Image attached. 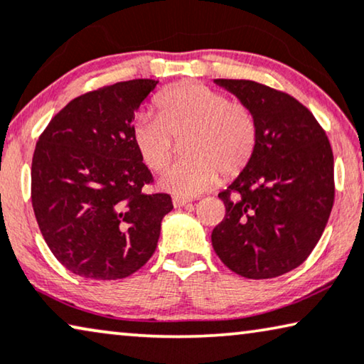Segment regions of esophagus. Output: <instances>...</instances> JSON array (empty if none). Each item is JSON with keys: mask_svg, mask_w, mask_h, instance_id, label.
I'll use <instances>...</instances> for the list:
<instances>
[{"mask_svg": "<svg viewBox=\"0 0 364 364\" xmlns=\"http://www.w3.org/2000/svg\"><path fill=\"white\" fill-rule=\"evenodd\" d=\"M172 203H173V207L178 208V207H183V205L191 203V198H183V197H173V198H172Z\"/></svg>", "mask_w": 364, "mask_h": 364, "instance_id": "esophagus-1", "label": "esophagus"}]
</instances>
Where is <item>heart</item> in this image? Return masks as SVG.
Returning a JSON list of instances; mask_svg holds the SVG:
<instances>
[{"label":"heart","instance_id":"obj_1","mask_svg":"<svg viewBox=\"0 0 364 364\" xmlns=\"http://www.w3.org/2000/svg\"><path fill=\"white\" fill-rule=\"evenodd\" d=\"M157 113L134 119L131 138L141 161L161 172L169 164L176 138H186L187 157L161 177V187L176 197L191 198L215 186L220 177H235L250 164L257 146V123L250 107L228 100L207 85L186 82L156 98Z\"/></svg>","mask_w":364,"mask_h":364}]
</instances>
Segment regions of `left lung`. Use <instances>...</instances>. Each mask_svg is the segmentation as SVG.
<instances>
[{
  "label": "left lung",
  "mask_w": 364,
  "mask_h": 364,
  "mask_svg": "<svg viewBox=\"0 0 364 364\" xmlns=\"http://www.w3.org/2000/svg\"><path fill=\"white\" fill-rule=\"evenodd\" d=\"M257 123V146L240 176L218 193L226 213L212 245L247 279L282 276L318 243L335 200L333 152L312 113L291 95L252 80L217 78Z\"/></svg>",
  "instance_id": "left-lung-1"
}]
</instances>
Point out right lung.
<instances>
[{
    "instance_id": "obj_1",
    "label": "right lung",
    "mask_w": 364,
    "mask_h": 364,
    "mask_svg": "<svg viewBox=\"0 0 364 364\" xmlns=\"http://www.w3.org/2000/svg\"><path fill=\"white\" fill-rule=\"evenodd\" d=\"M157 80L118 82L73 98L36 144L31 198L57 261L85 279L113 281L154 255L171 195L144 193L152 173L136 151L134 113Z\"/></svg>"
}]
</instances>
